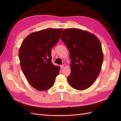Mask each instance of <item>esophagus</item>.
Returning <instances> with one entry per match:
<instances>
[{
    "instance_id": "1",
    "label": "esophagus",
    "mask_w": 121,
    "mask_h": 121,
    "mask_svg": "<svg viewBox=\"0 0 121 121\" xmlns=\"http://www.w3.org/2000/svg\"><path fill=\"white\" fill-rule=\"evenodd\" d=\"M60 69H63L64 67V65H60Z\"/></svg>"
}]
</instances>
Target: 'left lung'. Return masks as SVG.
<instances>
[{
	"label": "left lung",
	"mask_w": 121,
	"mask_h": 121,
	"mask_svg": "<svg viewBox=\"0 0 121 121\" xmlns=\"http://www.w3.org/2000/svg\"><path fill=\"white\" fill-rule=\"evenodd\" d=\"M61 39L69 51L71 74L68 81L77 90L88 88L101 70L104 55L99 40L94 35L79 29H65Z\"/></svg>",
	"instance_id": "1"
}]
</instances>
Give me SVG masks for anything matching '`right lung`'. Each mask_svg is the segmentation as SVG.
<instances>
[{
    "label": "right lung",
    "mask_w": 121,
    "mask_h": 121,
    "mask_svg": "<svg viewBox=\"0 0 121 121\" xmlns=\"http://www.w3.org/2000/svg\"><path fill=\"white\" fill-rule=\"evenodd\" d=\"M63 29H46L28 35L22 43L19 57L22 70L29 84L40 91L52 87L60 67L52 61V48L59 40Z\"/></svg>",
    "instance_id": "add662e5"
}]
</instances>
